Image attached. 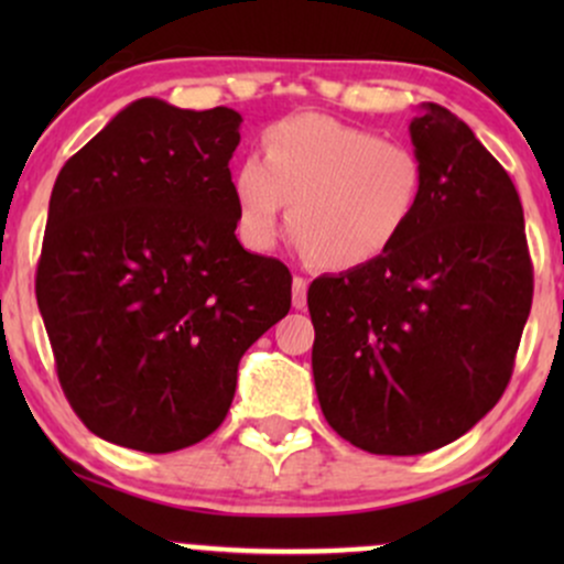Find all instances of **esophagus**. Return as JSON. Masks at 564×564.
Wrapping results in <instances>:
<instances>
[{
	"label": "esophagus",
	"instance_id": "1",
	"mask_svg": "<svg viewBox=\"0 0 564 564\" xmlns=\"http://www.w3.org/2000/svg\"><path fill=\"white\" fill-rule=\"evenodd\" d=\"M291 302H294L296 310H302L307 304V281L302 275L294 278V294H291Z\"/></svg>",
	"mask_w": 564,
	"mask_h": 564
}]
</instances>
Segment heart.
Segmentation results:
<instances>
[{"instance_id":"obj_1","label":"heart","mask_w":564,"mask_h":564,"mask_svg":"<svg viewBox=\"0 0 564 564\" xmlns=\"http://www.w3.org/2000/svg\"><path fill=\"white\" fill-rule=\"evenodd\" d=\"M424 164L413 148L323 113L275 121L262 159L236 172L238 223L254 246H270L289 206V232L310 262L355 270L392 249L416 217Z\"/></svg>"}]
</instances>
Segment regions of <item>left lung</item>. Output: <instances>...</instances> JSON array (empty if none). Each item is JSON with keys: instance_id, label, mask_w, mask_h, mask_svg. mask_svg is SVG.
Masks as SVG:
<instances>
[{"instance_id": "8db88e82", "label": "left lung", "mask_w": 564, "mask_h": 564, "mask_svg": "<svg viewBox=\"0 0 564 564\" xmlns=\"http://www.w3.org/2000/svg\"><path fill=\"white\" fill-rule=\"evenodd\" d=\"M424 196L379 260L310 283L313 377L355 448L419 456L498 403L533 302L525 217L507 170L437 102L411 121Z\"/></svg>"}]
</instances>
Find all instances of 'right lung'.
Listing matches in <instances>:
<instances>
[{"instance_id":"obj_1","label":"right lung","mask_w":564,"mask_h":564,"mask_svg":"<svg viewBox=\"0 0 564 564\" xmlns=\"http://www.w3.org/2000/svg\"><path fill=\"white\" fill-rule=\"evenodd\" d=\"M232 108L129 102L50 196L36 302L76 416L172 453L228 416L238 364L291 307V273L236 238Z\"/></svg>"}]
</instances>
